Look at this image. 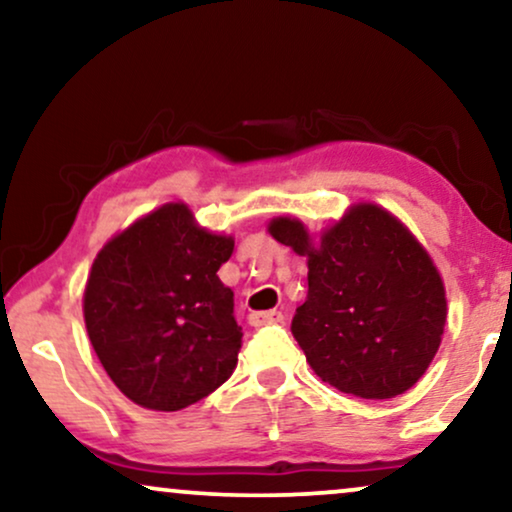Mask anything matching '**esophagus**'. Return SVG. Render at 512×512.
Here are the masks:
<instances>
[{
	"mask_svg": "<svg viewBox=\"0 0 512 512\" xmlns=\"http://www.w3.org/2000/svg\"><path fill=\"white\" fill-rule=\"evenodd\" d=\"M284 314L277 310H268V312H251L249 314V324L251 326H265V324H277L282 321Z\"/></svg>",
	"mask_w": 512,
	"mask_h": 512,
	"instance_id": "34e87169",
	"label": "esophagus"
}]
</instances>
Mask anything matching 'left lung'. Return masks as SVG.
Returning a JSON list of instances; mask_svg holds the SVG:
<instances>
[{
    "mask_svg": "<svg viewBox=\"0 0 512 512\" xmlns=\"http://www.w3.org/2000/svg\"><path fill=\"white\" fill-rule=\"evenodd\" d=\"M270 235L307 256V300L291 333L321 380L342 394L394 398L426 373L443 338L445 286L396 216L354 205L314 247L291 216Z\"/></svg>",
    "mask_w": 512,
    "mask_h": 512,
    "instance_id": "left-lung-1",
    "label": "left lung"
}]
</instances>
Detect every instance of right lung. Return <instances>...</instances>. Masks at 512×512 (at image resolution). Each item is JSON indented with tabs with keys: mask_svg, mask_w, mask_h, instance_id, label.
<instances>
[{
	"mask_svg": "<svg viewBox=\"0 0 512 512\" xmlns=\"http://www.w3.org/2000/svg\"><path fill=\"white\" fill-rule=\"evenodd\" d=\"M233 237L207 233L170 202L104 244L83 293L97 359L132 403L174 412L233 375L242 328L216 272Z\"/></svg>",
	"mask_w": 512,
	"mask_h": 512,
	"instance_id": "add662e5",
	"label": "right lung"
}]
</instances>
